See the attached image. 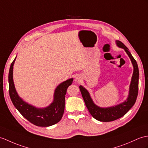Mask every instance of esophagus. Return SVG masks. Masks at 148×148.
Segmentation results:
<instances>
[{
    "label": "esophagus",
    "instance_id": "esophagus-1",
    "mask_svg": "<svg viewBox=\"0 0 148 148\" xmlns=\"http://www.w3.org/2000/svg\"><path fill=\"white\" fill-rule=\"evenodd\" d=\"M75 81L76 82H79L80 81V77H76L75 78Z\"/></svg>",
    "mask_w": 148,
    "mask_h": 148
}]
</instances>
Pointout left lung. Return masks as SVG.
Returning a JSON list of instances; mask_svg holds the SVG:
<instances>
[{
	"label": "left lung",
	"instance_id": "8db88e82",
	"mask_svg": "<svg viewBox=\"0 0 148 148\" xmlns=\"http://www.w3.org/2000/svg\"><path fill=\"white\" fill-rule=\"evenodd\" d=\"M116 43L119 47L122 48L125 50L134 67V72L130 84L129 93L127 99L122 103L116 106L108 108H101L94 103L89 92L83 86H79L82 97L90 114L92 116V117L101 122H111L122 117L135 104L138 95L139 73L137 62L129 51L128 48L124 44L119 40L116 41Z\"/></svg>",
	"mask_w": 148,
	"mask_h": 148
}]
</instances>
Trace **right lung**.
<instances>
[{
	"label": "right lung",
	"instance_id": "right-lung-1",
	"mask_svg": "<svg viewBox=\"0 0 148 148\" xmlns=\"http://www.w3.org/2000/svg\"><path fill=\"white\" fill-rule=\"evenodd\" d=\"M16 58L12 62L9 72V91L13 105L24 117L34 125L49 127L56 124L62 117L65 108V95L67 88L73 83V78L58 86L55 90L53 101L49 106L43 108H36L23 101L16 91L13 82V66Z\"/></svg>",
	"mask_w": 148,
	"mask_h": 148
}]
</instances>
